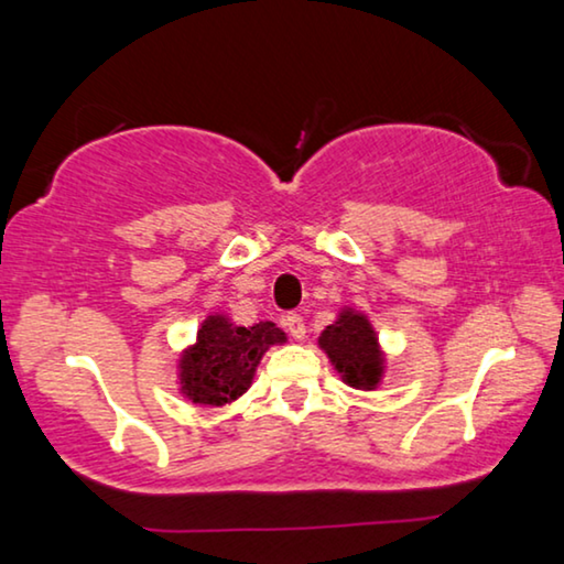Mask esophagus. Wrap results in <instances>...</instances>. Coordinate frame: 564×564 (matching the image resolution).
<instances>
[{"label": "esophagus", "mask_w": 564, "mask_h": 564, "mask_svg": "<svg viewBox=\"0 0 564 564\" xmlns=\"http://www.w3.org/2000/svg\"><path fill=\"white\" fill-rule=\"evenodd\" d=\"M283 324H285V329L291 332L293 339H304L306 337V322H304V316H301V314H289L283 319Z\"/></svg>", "instance_id": "esophagus-1"}]
</instances>
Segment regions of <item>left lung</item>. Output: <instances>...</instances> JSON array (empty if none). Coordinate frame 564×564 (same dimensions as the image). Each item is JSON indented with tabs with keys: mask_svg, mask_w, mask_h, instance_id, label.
I'll return each mask as SVG.
<instances>
[{
	"mask_svg": "<svg viewBox=\"0 0 564 564\" xmlns=\"http://www.w3.org/2000/svg\"><path fill=\"white\" fill-rule=\"evenodd\" d=\"M319 347L343 378L358 391H376L386 372V352L376 327L358 308H339L337 319L319 335Z\"/></svg>",
	"mask_w": 564,
	"mask_h": 564,
	"instance_id": "1",
	"label": "left lung"
}]
</instances>
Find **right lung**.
Wrapping results in <instances>:
<instances>
[{
    "instance_id": "add662e5",
    "label": "right lung",
    "mask_w": 564,
    "mask_h": 564,
    "mask_svg": "<svg viewBox=\"0 0 564 564\" xmlns=\"http://www.w3.org/2000/svg\"><path fill=\"white\" fill-rule=\"evenodd\" d=\"M285 332L273 322L237 327L227 314H209L196 343L178 358V391L199 406H225L252 386L268 347L283 345Z\"/></svg>"
}]
</instances>
